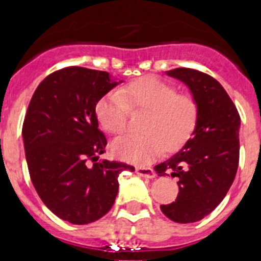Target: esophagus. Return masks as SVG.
I'll return each mask as SVG.
<instances>
[{
  "label": "esophagus",
  "instance_id": "1",
  "mask_svg": "<svg viewBox=\"0 0 261 261\" xmlns=\"http://www.w3.org/2000/svg\"><path fill=\"white\" fill-rule=\"evenodd\" d=\"M136 174L140 175V176L150 177V179L155 177V171L150 167H137L136 168Z\"/></svg>",
  "mask_w": 261,
  "mask_h": 261
}]
</instances>
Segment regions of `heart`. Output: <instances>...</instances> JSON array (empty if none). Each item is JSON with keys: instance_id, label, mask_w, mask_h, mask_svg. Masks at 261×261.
<instances>
[{"instance_id": "obj_1", "label": "heart", "mask_w": 261, "mask_h": 261, "mask_svg": "<svg viewBox=\"0 0 261 261\" xmlns=\"http://www.w3.org/2000/svg\"><path fill=\"white\" fill-rule=\"evenodd\" d=\"M130 112H146L142 119L144 135L124 136L112 142L119 159L145 165L166 151H176L195 133L200 119V105L192 94L179 93L177 87L155 77H142L123 85L99 99L95 115L111 135L126 129Z\"/></svg>"}]
</instances>
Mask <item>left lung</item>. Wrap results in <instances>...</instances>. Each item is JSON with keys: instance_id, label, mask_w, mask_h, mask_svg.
Wrapping results in <instances>:
<instances>
[{"instance_id": "obj_1", "label": "left lung", "mask_w": 261, "mask_h": 261, "mask_svg": "<svg viewBox=\"0 0 261 261\" xmlns=\"http://www.w3.org/2000/svg\"><path fill=\"white\" fill-rule=\"evenodd\" d=\"M167 74L190 87L200 105V119L183 149L154 167L158 176L179 177L176 200L161 209L175 222H196L218 206L234 181L241 116L225 89L209 74L190 68H176Z\"/></svg>"}]
</instances>
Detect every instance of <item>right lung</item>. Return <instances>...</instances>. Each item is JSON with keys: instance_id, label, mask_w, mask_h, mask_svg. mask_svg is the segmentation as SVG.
Instances as JSON below:
<instances>
[{"instance_id": "right-lung-1", "label": "right lung", "mask_w": 261, "mask_h": 261, "mask_svg": "<svg viewBox=\"0 0 261 261\" xmlns=\"http://www.w3.org/2000/svg\"><path fill=\"white\" fill-rule=\"evenodd\" d=\"M116 85L107 71L68 66L41 81L27 108L22 136L31 181L45 206L73 225L107 214L119 175L135 171L99 159L107 138L98 128L95 105Z\"/></svg>"}]
</instances>
